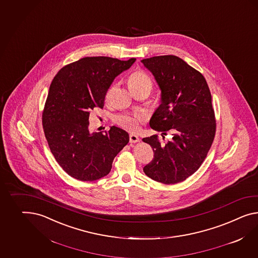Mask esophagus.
I'll list each match as a JSON object with an SVG mask.
<instances>
[{
  "mask_svg": "<svg viewBox=\"0 0 258 258\" xmlns=\"http://www.w3.org/2000/svg\"><path fill=\"white\" fill-rule=\"evenodd\" d=\"M129 140H130V143H138V142H139V137L137 136V135H130V137H129Z\"/></svg>",
  "mask_w": 258,
  "mask_h": 258,
  "instance_id": "1",
  "label": "esophagus"
}]
</instances>
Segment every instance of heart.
<instances>
[{"label":"heart","mask_w":258,"mask_h":258,"mask_svg":"<svg viewBox=\"0 0 258 258\" xmlns=\"http://www.w3.org/2000/svg\"><path fill=\"white\" fill-rule=\"evenodd\" d=\"M128 86L131 92L139 89H149L150 92L152 90V82L151 79L142 71H136L130 75L128 79ZM111 89L107 91L106 94V100L108 101L110 98ZM115 122L130 132H135L139 129V124L143 121V117L139 114H120L115 117Z\"/></svg>","instance_id":"heart-1"}]
</instances>
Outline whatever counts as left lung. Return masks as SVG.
Segmentation results:
<instances>
[{"mask_svg": "<svg viewBox=\"0 0 258 258\" xmlns=\"http://www.w3.org/2000/svg\"><path fill=\"white\" fill-rule=\"evenodd\" d=\"M153 75L161 91L160 105L150 125L170 131L171 140L162 144L156 135L142 139L154 156L143 171L149 178L165 184L183 181L200 167L215 136L212 94L203 75L174 55L141 60Z\"/></svg>", "mask_w": 258, "mask_h": 258, "instance_id": "obj_1", "label": "left lung"}]
</instances>
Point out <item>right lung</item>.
I'll return each mask as SVG.
<instances>
[{
	"label": "right lung",
	"mask_w": 258,
	"mask_h": 258,
	"mask_svg": "<svg viewBox=\"0 0 258 258\" xmlns=\"http://www.w3.org/2000/svg\"><path fill=\"white\" fill-rule=\"evenodd\" d=\"M135 61L85 57L62 67L53 79L42 122L50 152L69 176L83 181L105 177L129 142L128 133L116 126L104 134L90 132L89 117L103 108L113 80Z\"/></svg>",
	"instance_id": "obj_1"
}]
</instances>
